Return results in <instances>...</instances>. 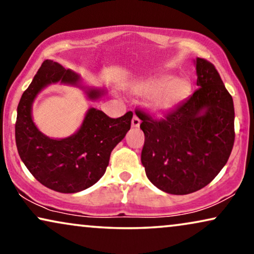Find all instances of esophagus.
<instances>
[{"label":"esophagus","mask_w":254,"mask_h":254,"mask_svg":"<svg viewBox=\"0 0 254 254\" xmlns=\"http://www.w3.org/2000/svg\"><path fill=\"white\" fill-rule=\"evenodd\" d=\"M140 124H141V120L138 119V117L136 116V114H134L133 119H131V127H134V128L140 127Z\"/></svg>","instance_id":"1"}]
</instances>
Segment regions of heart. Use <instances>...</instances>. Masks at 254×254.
I'll use <instances>...</instances> for the list:
<instances>
[{"label":"heart","instance_id":"heart-1","mask_svg":"<svg viewBox=\"0 0 254 254\" xmlns=\"http://www.w3.org/2000/svg\"><path fill=\"white\" fill-rule=\"evenodd\" d=\"M193 86L189 78L163 75L141 79L131 85L130 91L140 97H148L147 106L151 113L163 116L178 109L189 99Z\"/></svg>","mask_w":254,"mask_h":254}]
</instances>
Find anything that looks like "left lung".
<instances>
[{
	"mask_svg": "<svg viewBox=\"0 0 254 254\" xmlns=\"http://www.w3.org/2000/svg\"><path fill=\"white\" fill-rule=\"evenodd\" d=\"M199 89L162 120L137 111L145 141L141 162L158 190L175 195L207 186L227 164L235 141L234 100L210 62L193 60Z\"/></svg>",
	"mask_w": 254,
	"mask_h": 254,
	"instance_id": "obj_1",
	"label": "left lung"
}]
</instances>
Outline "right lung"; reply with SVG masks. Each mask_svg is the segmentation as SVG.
I'll return each mask as SVG.
<instances>
[{"mask_svg":"<svg viewBox=\"0 0 254 254\" xmlns=\"http://www.w3.org/2000/svg\"><path fill=\"white\" fill-rule=\"evenodd\" d=\"M75 86L90 102L106 96L105 88L83 84L81 75L64 69L53 60L41 64L19 100L15 127L16 144L24 164L40 184L60 193H77L89 189L104 176L111 152L130 129L133 113L112 119L90 107L81 126L70 136L50 137L41 133L32 117L38 95L52 84Z\"/></svg>","mask_w":254,"mask_h":254,"instance_id":"1","label":"right lung"}]
</instances>
